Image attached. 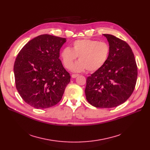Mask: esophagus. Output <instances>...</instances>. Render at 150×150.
Segmentation results:
<instances>
[{"instance_id":"obj_1","label":"esophagus","mask_w":150,"mask_h":150,"mask_svg":"<svg viewBox=\"0 0 150 150\" xmlns=\"http://www.w3.org/2000/svg\"><path fill=\"white\" fill-rule=\"evenodd\" d=\"M78 75H79V74H72V77L74 78L77 77Z\"/></svg>"}]
</instances>
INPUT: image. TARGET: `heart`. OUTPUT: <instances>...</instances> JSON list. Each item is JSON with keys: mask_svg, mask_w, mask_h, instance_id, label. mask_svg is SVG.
<instances>
[{"mask_svg": "<svg viewBox=\"0 0 150 150\" xmlns=\"http://www.w3.org/2000/svg\"><path fill=\"white\" fill-rule=\"evenodd\" d=\"M109 54L110 46L107 42L84 38L75 41L72 49H63L61 58L65 67L70 69L78 57L80 61L74 66L73 70L80 72L86 69L88 72H93L105 65Z\"/></svg>", "mask_w": 150, "mask_h": 150, "instance_id": "b5f03b06", "label": "heart"}]
</instances>
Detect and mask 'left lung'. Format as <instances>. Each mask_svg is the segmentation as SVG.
Instances as JSON below:
<instances>
[{
	"instance_id": "left-lung-1",
	"label": "left lung",
	"mask_w": 150,
	"mask_h": 150,
	"mask_svg": "<svg viewBox=\"0 0 150 150\" xmlns=\"http://www.w3.org/2000/svg\"><path fill=\"white\" fill-rule=\"evenodd\" d=\"M110 46L105 65L86 80L85 93L89 103L96 108H109L127 101L134 90L137 66L130 46L121 39L103 34Z\"/></svg>"
}]
</instances>
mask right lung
Wrapping results in <instances>:
<instances>
[{
    "instance_id": "obj_1",
    "label": "right lung",
    "mask_w": 150,
    "mask_h": 150,
    "mask_svg": "<svg viewBox=\"0 0 150 150\" xmlns=\"http://www.w3.org/2000/svg\"><path fill=\"white\" fill-rule=\"evenodd\" d=\"M66 38L41 35L28 41L19 52L14 64L16 87L25 103L45 109L60 101L70 74L59 59Z\"/></svg>"
}]
</instances>
